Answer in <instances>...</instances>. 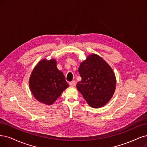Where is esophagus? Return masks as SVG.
Masks as SVG:
<instances>
[{"label":"esophagus","mask_w":147,"mask_h":147,"mask_svg":"<svg viewBox=\"0 0 147 147\" xmlns=\"http://www.w3.org/2000/svg\"><path fill=\"white\" fill-rule=\"evenodd\" d=\"M69 86H71V87H75L76 86V82L74 81V80L69 82Z\"/></svg>","instance_id":"34e87169"}]
</instances>
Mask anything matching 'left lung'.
Masks as SVG:
<instances>
[{"label":"left lung","instance_id":"8db88e82","mask_svg":"<svg viewBox=\"0 0 147 147\" xmlns=\"http://www.w3.org/2000/svg\"><path fill=\"white\" fill-rule=\"evenodd\" d=\"M78 71L82 79L76 87L88 105L99 108L106 105L116 88L112 68L100 56L93 54L80 64Z\"/></svg>","mask_w":147,"mask_h":147}]
</instances>
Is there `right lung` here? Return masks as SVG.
Segmentation results:
<instances>
[{"label": "right lung", "mask_w": 147, "mask_h": 147, "mask_svg": "<svg viewBox=\"0 0 147 147\" xmlns=\"http://www.w3.org/2000/svg\"><path fill=\"white\" fill-rule=\"evenodd\" d=\"M68 86L63 73L57 68L55 59L40 61L29 79V87L33 95L47 105H53Z\"/></svg>", "instance_id": "obj_1"}]
</instances>
